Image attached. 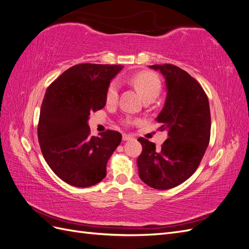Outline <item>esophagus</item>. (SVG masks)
Here are the masks:
<instances>
[{"label": "esophagus", "mask_w": 249, "mask_h": 249, "mask_svg": "<svg viewBox=\"0 0 249 249\" xmlns=\"http://www.w3.org/2000/svg\"><path fill=\"white\" fill-rule=\"evenodd\" d=\"M131 139H133V136H132V135H129V134H123V140H124V141H129V140H131Z\"/></svg>", "instance_id": "34e87169"}]
</instances>
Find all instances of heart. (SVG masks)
Masks as SVG:
<instances>
[{"label": "heart", "mask_w": 249, "mask_h": 249, "mask_svg": "<svg viewBox=\"0 0 249 249\" xmlns=\"http://www.w3.org/2000/svg\"><path fill=\"white\" fill-rule=\"evenodd\" d=\"M131 83L137 91L141 94L143 100L153 99L155 100L161 90V81L157 74L150 71H141L132 77ZM118 82L113 81L107 89L106 99L107 102L112 103L117 100L118 96Z\"/></svg>", "instance_id": "b5f03b06"}]
</instances>
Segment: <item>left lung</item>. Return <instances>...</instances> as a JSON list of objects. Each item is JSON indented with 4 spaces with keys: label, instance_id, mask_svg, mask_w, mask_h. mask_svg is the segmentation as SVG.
Masks as SVG:
<instances>
[{
    "label": "left lung",
    "instance_id": "left-lung-1",
    "mask_svg": "<svg viewBox=\"0 0 249 249\" xmlns=\"http://www.w3.org/2000/svg\"><path fill=\"white\" fill-rule=\"evenodd\" d=\"M166 82V101L156 120L168 137L160 149L145 138L138 141L139 177L149 187L166 190L189 178L202 159L211 134L210 105L199 83L173 64H155Z\"/></svg>",
    "mask_w": 249,
    "mask_h": 249
}]
</instances>
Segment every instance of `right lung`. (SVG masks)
<instances>
[{
	"label": "right lung",
	"instance_id": "1",
	"mask_svg": "<svg viewBox=\"0 0 249 249\" xmlns=\"http://www.w3.org/2000/svg\"><path fill=\"white\" fill-rule=\"evenodd\" d=\"M122 65L77 64L59 76L44 94L38 141L51 169L74 187L93 186L106 177L109 158L120 144L122 134L107 130L90 136V112L106 105L111 80Z\"/></svg>",
	"mask_w": 249,
	"mask_h": 249
}]
</instances>
